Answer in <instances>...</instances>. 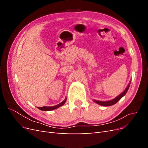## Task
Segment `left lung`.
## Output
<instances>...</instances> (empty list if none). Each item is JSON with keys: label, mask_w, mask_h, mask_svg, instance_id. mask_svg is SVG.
<instances>
[{"label": "left lung", "mask_w": 148, "mask_h": 148, "mask_svg": "<svg viewBox=\"0 0 148 148\" xmlns=\"http://www.w3.org/2000/svg\"><path fill=\"white\" fill-rule=\"evenodd\" d=\"M130 84L128 85V86L127 87V88L125 89V90L122 93L120 94V95H119L117 97H116L115 99L111 100V101H96L95 100L94 101H95V102H96L97 104H99L101 106H112L115 104H116L121 98H122L123 96L125 95V94L127 93V92L128 91V89L130 87Z\"/></svg>", "instance_id": "left-lung-1"}]
</instances>
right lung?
I'll use <instances>...</instances> for the list:
<instances>
[{
  "instance_id": "obj_1",
  "label": "right lung",
  "mask_w": 148,
  "mask_h": 148,
  "mask_svg": "<svg viewBox=\"0 0 148 148\" xmlns=\"http://www.w3.org/2000/svg\"><path fill=\"white\" fill-rule=\"evenodd\" d=\"M66 101V99L65 98V99L64 101H62V102L60 103V104H57V105H56V106H52V107H38V108L39 109H40V110H44V111H48V110H54V109L58 108V107H60V106H63V105L65 104V103Z\"/></svg>"
}]
</instances>
